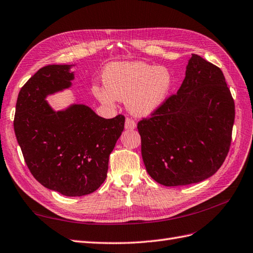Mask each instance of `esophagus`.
Here are the masks:
<instances>
[{"mask_svg":"<svg viewBox=\"0 0 253 253\" xmlns=\"http://www.w3.org/2000/svg\"><path fill=\"white\" fill-rule=\"evenodd\" d=\"M135 127H136L135 122L132 119H130V118H127L126 122H125V128L126 129H130V130H133Z\"/></svg>","mask_w":253,"mask_h":253,"instance_id":"1","label":"esophagus"}]
</instances>
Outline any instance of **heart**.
I'll list each match as a JSON object with an SVG mask.
<instances>
[{
  "label": "heart",
  "mask_w": 253,
  "mask_h": 253,
  "mask_svg": "<svg viewBox=\"0 0 253 253\" xmlns=\"http://www.w3.org/2000/svg\"><path fill=\"white\" fill-rule=\"evenodd\" d=\"M105 88L94 86L93 93L100 102L113 105L126 100L128 110L138 117L156 111L168 98L172 76L165 67L144 62H122L108 66L103 73Z\"/></svg>",
  "instance_id": "b5f03b06"
}]
</instances>
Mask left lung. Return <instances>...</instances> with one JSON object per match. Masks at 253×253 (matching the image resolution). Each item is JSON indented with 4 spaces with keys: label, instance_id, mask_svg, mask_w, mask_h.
Masks as SVG:
<instances>
[{
    "label": "left lung",
    "instance_id": "8db88e82",
    "mask_svg": "<svg viewBox=\"0 0 253 253\" xmlns=\"http://www.w3.org/2000/svg\"><path fill=\"white\" fill-rule=\"evenodd\" d=\"M235 106L221 70L192 54L185 78L150 117L138 123L146 170L165 186L197 183L229 153Z\"/></svg>",
    "mask_w": 253,
    "mask_h": 253
}]
</instances>
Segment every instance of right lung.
I'll use <instances>...</instances> for the list:
<instances>
[{"label":"right lung","instance_id":"add662e5","mask_svg":"<svg viewBox=\"0 0 253 253\" xmlns=\"http://www.w3.org/2000/svg\"><path fill=\"white\" fill-rule=\"evenodd\" d=\"M69 69L67 64H50L28 79L19 92L13 128L35 179L75 197L93 193L105 181L125 117L100 118L84 105L58 112L50 109L44 98L69 88L74 78Z\"/></svg>","mask_w":253,"mask_h":253}]
</instances>
